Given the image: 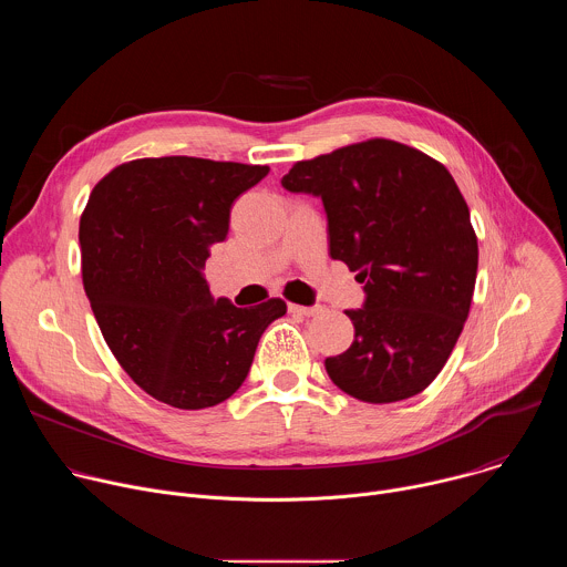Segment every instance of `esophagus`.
<instances>
[{
    "instance_id": "esophagus-1",
    "label": "esophagus",
    "mask_w": 567,
    "mask_h": 567,
    "mask_svg": "<svg viewBox=\"0 0 567 567\" xmlns=\"http://www.w3.org/2000/svg\"><path fill=\"white\" fill-rule=\"evenodd\" d=\"M289 311L291 313H298V316H316L322 311L320 305H311V307H302V305H289Z\"/></svg>"
}]
</instances>
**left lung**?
Returning <instances> with one entry per match:
<instances>
[{
    "label": "left lung",
    "instance_id": "obj_1",
    "mask_svg": "<svg viewBox=\"0 0 567 567\" xmlns=\"http://www.w3.org/2000/svg\"><path fill=\"white\" fill-rule=\"evenodd\" d=\"M282 188L322 199L330 256L359 271L352 346L326 359L350 396L420 394L444 368L468 316L477 239L451 173L424 152L370 138L298 164Z\"/></svg>",
    "mask_w": 567,
    "mask_h": 567
}]
</instances>
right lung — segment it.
Instances as JSON below:
<instances>
[{
  "instance_id": "obj_1",
  "label": "right lung",
  "mask_w": 567,
  "mask_h": 567,
  "mask_svg": "<svg viewBox=\"0 0 567 567\" xmlns=\"http://www.w3.org/2000/svg\"><path fill=\"white\" fill-rule=\"evenodd\" d=\"M267 175L233 161L136 158L96 184L80 217L99 328L132 381L168 406L199 411L237 392L260 337L287 313L280 298L245 309L215 300L204 278L233 202Z\"/></svg>"
}]
</instances>
